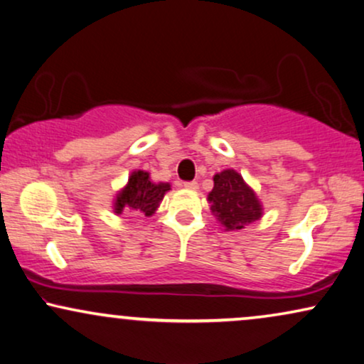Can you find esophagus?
I'll list each match as a JSON object with an SVG mask.
<instances>
[{
  "label": "esophagus",
  "mask_w": 364,
  "mask_h": 364,
  "mask_svg": "<svg viewBox=\"0 0 364 364\" xmlns=\"http://www.w3.org/2000/svg\"><path fill=\"white\" fill-rule=\"evenodd\" d=\"M185 188H186V190L196 191V190H198V188H200V185H198V183H196V181H186V183H185Z\"/></svg>",
  "instance_id": "obj_1"
}]
</instances>
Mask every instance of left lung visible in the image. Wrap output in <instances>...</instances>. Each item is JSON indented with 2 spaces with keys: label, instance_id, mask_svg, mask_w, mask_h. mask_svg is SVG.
I'll return each instance as SVG.
<instances>
[{
  "label": "left lung",
  "instance_id": "1",
  "mask_svg": "<svg viewBox=\"0 0 364 364\" xmlns=\"http://www.w3.org/2000/svg\"><path fill=\"white\" fill-rule=\"evenodd\" d=\"M213 181L215 186L208 195V201L211 203V213L225 231L243 230L246 225H251L263 216V206L258 196L246 185L238 171L225 169L215 174Z\"/></svg>",
  "mask_w": 364,
  "mask_h": 364
}]
</instances>
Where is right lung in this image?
<instances>
[{"mask_svg": "<svg viewBox=\"0 0 364 364\" xmlns=\"http://www.w3.org/2000/svg\"><path fill=\"white\" fill-rule=\"evenodd\" d=\"M171 190L169 183H153L148 171L138 169L128 179V185L114 198V213L121 215L126 211H138L144 216H153L163 201L166 191Z\"/></svg>", "mask_w": 364, "mask_h": 364, "instance_id": "right-lung-1", "label": "right lung"}]
</instances>
